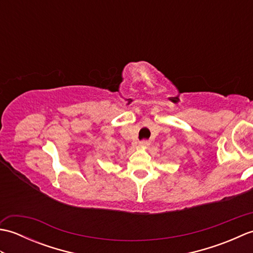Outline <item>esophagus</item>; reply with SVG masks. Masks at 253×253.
Instances as JSON below:
<instances>
[{
    "label": "esophagus",
    "mask_w": 253,
    "mask_h": 253,
    "mask_svg": "<svg viewBox=\"0 0 253 253\" xmlns=\"http://www.w3.org/2000/svg\"><path fill=\"white\" fill-rule=\"evenodd\" d=\"M149 146V141L148 140H143L141 142H139V147L140 148H147Z\"/></svg>",
    "instance_id": "esophagus-1"
}]
</instances>
